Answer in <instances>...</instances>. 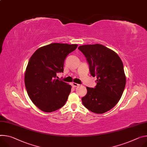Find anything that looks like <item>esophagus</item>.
Here are the masks:
<instances>
[{
    "label": "esophagus",
    "instance_id": "1",
    "mask_svg": "<svg viewBox=\"0 0 147 147\" xmlns=\"http://www.w3.org/2000/svg\"><path fill=\"white\" fill-rule=\"evenodd\" d=\"M72 84H73V85L74 87H78V86H80V84H78L75 83H73Z\"/></svg>",
    "mask_w": 147,
    "mask_h": 147
}]
</instances>
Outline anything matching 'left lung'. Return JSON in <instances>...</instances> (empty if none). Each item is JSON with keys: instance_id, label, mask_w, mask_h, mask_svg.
I'll list each match as a JSON object with an SVG mask.
<instances>
[{"instance_id": "left-lung-1", "label": "left lung", "mask_w": 147, "mask_h": 147, "mask_svg": "<svg viewBox=\"0 0 147 147\" xmlns=\"http://www.w3.org/2000/svg\"><path fill=\"white\" fill-rule=\"evenodd\" d=\"M86 58L92 77H96L94 88L87 87L82 102L92 113L102 114L112 109L121 98L126 84L123 63L113 50L100 45L79 46Z\"/></svg>"}]
</instances>
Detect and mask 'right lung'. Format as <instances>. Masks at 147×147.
<instances>
[{"label": "right lung", "instance_id": "1", "mask_svg": "<svg viewBox=\"0 0 147 147\" xmlns=\"http://www.w3.org/2000/svg\"><path fill=\"white\" fill-rule=\"evenodd\" d=\"M77 45L51 43L38 49L30 57L24 75L26 91L32 101L42 111L51 113L61 108L71 87L56 79L63 73L66 57Z\"/></svg>", "mask_w": 147, "mask_h": 147}]
</instances>
